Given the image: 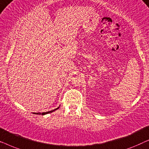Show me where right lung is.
<instances>
[{
  "label": "right lung",
  "instance_id": "1",
  "mask_svg": "<svg viewBox=\"0 0 149 149\" xmlns=\"http://www.w3.org/2000/svg\"><path fill=\"white\" fill-rule=\"evenodd\" d=\"M60 107L57 108V109H54V110H52V111H48V112H45V113H34V114H36V115H46V114H48V113H53V112L56 111V110H58Z\"/></svg>",
  "mask_w": 149,
  "mask_h": 149
}]
</instances>
